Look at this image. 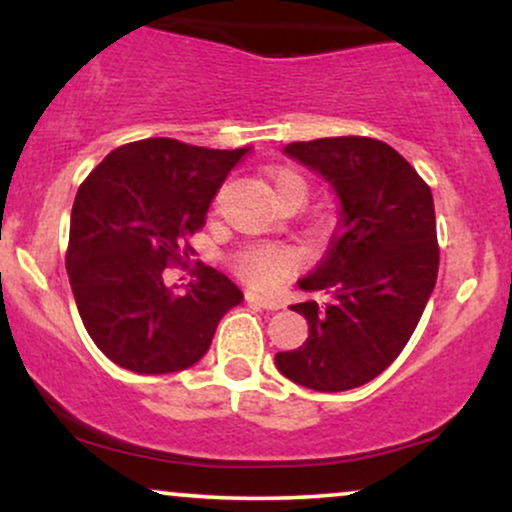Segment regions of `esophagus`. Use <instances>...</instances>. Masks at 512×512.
Returning a JSON list of instances; mask_svg holds the SVG:
<instances>
[{"mask_svg":"<svg viewBox=\"0 0 512 512\" xmlns=\"http://www.w3.org/2000/svg\"><path fill=\"white\" fill-rule=\"evenodd\" d=\"M245 298H248L250 303H260L262 308H267V310H279V308H284V303H281L279 298L264 296V293H257V291H248V293H245Z\"/></svg>","mask_w":512,"mask_h":512,"instance_id":"1","label":"esophagus"}]
</instances>
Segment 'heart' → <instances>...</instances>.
<instances>
[{
  "label": "heart",
  "mask_w": 512,
  "mask_h": 512,
  "mask_svg": "<svg viewBox=\"0 0 512 512\" xmlns=\"http://www.w3.org/2000/svg\"><path fill=\"white\" fill-rule=\"evenodd\" d=\"M274 195H301L305 197V182L293 170H276L272 173ZM298 257L291 248L284 245H252L238 252L233 267L236 272L248 279L255 286H274L279 284L284 276H289L296 269Z\"/></svg>",
  "instance_id": "heart-1"
}]
</instances>
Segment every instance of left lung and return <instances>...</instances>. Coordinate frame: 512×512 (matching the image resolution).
Segmentation results:
<instances>
[{
    "instance_id": "8db88e82",
    "label": "left lung",
    "mask_w": 512,
    "mask_h": 512,
    "mask_svg": "<svg viewBox=\"0 0 512 512\" xmlns=\"http://www.w3.org/2000/svg\"><path fill=\"white\" fill-rule=\"evenodd\" d=\"M284 154L322 175L339 199L337 231L303 291H327L291 305L308 339L274 356L293 383L317 392L354 390L378 378L419 325L438 279L431 187L392 146L368 137L293 142Z\"/></svg>"
}]
</instances>
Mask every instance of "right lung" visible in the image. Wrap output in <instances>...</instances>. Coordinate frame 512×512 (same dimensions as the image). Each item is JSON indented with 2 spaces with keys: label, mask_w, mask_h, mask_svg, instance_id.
<instances>
[{
  "label": "right lung",
  "mask_w": 512,
  "mask_h": 512,
  "mask_svg": "<svg viewBox=\"0 0 512 512\" xmlns=\"http://www.w3.org/2000/svg\"><path fill=\"white\" fill-rule=\"evenodd\" d=\"M245 154L248 146L142 139L110 151L81 182L69 223V284L86 332L120 368L161 375L195 366L221 317L243 301L226 274L204 264L185 293L163 284V269L192 252L185 238L202 228Z\"/></svg>",
  "instance_id": "1"
}]
</instances>
